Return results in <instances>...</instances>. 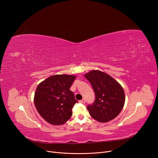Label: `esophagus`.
<instances>
[{
	"label": "esophagus",
	"mask_w": 158,
	"mask_h": 158,
	"mask_svg": "<svg viewBox=\"0 0 158 158\" xmlns=\"http://www.w3.org/2000/svg\"><path fill=\"white\" fill-rule=\"evenodd\" d=\"M79 102L81 103V104H85V100L84 98H82V100H81V101H79Z\"/></svg>",
	"instance_id": "1"
}]
</instances>
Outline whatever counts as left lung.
<instances>
[{"mask_svg": "<svg viewBox=\"0 0 158 158\" xmlns=\"http://www.w3.org/2000/svg\"><path fill=\"white\" fill-rule=\"evenodd\" d=\"M95 95L94 102L87 106L91 117L100 122H109L117 117L125 103L122 86L108 74L92 70L85 74Z\"/></svg>", "mask_w": 158, "mask_h": 158, "instance_id": "obj_1", "label": "left lung"}]
</instances>
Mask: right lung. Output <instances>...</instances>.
<instances>
[{
	"instance_id": "1",
	"label": "right lung",
	"mask_w": 158,
	"mask_h": 158,
	"mask_svg": "<svg viewBox=\"0 0 158 158\" xmlns=\"http://www.w3.org/2000/svg\"><path fill=\"white\" fill-rule=\"evenodd\" d=\"M75 76L55 75L38 85L34 102L39 114L52 125H62L72 114V107L77 102L70 90Z\"/></svg>"
}]
</instances>
